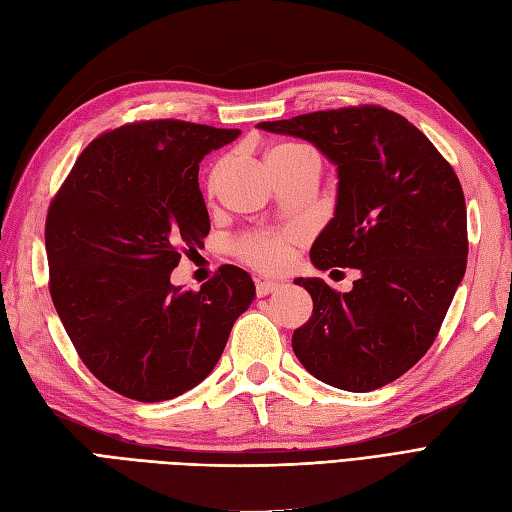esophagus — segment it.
<instances>
[{
	"mask_svg": "<svg viewBox=\"0 0 512 512\" xmlns=\"http://www.w3.org/2000/svg\"><path fill=\"white\" fill-rule=\"evenodd\" d=\"M280 286H282V284H278V282L260 280V282L256 284V295H258V297H265V295H269V293H276V291H280Z\"/></svg>",
	"mask_w": 512,
	"mask_h": 512,
	"instance_id": "esophagus-1",
	"label": "esophagus"
}]
</instances>
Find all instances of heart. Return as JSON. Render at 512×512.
<instances>
[{
  "mask_svg": "<svg viewBox=\"0 0 512 512\" xmlns=\"http://www.w3.org/2000/svg\"><path fill=\"white\" fill-rule=\"evenodd\" d=\"M304 147H297L291 143L276 145L269 149L267 154V165L276 167L280 162L289 160L297 152H302ZM226 169V162H217V165L210 169L208 176V191H215L221 180V173ZM297 243V234L293 230H254L236 236L232 241V254L241 258L243 263L254 267L265 273H278L289 267L293 260V249Z\"/></svg>",
  "mask_w": 512,
  "mask_h": 512,
  "instance_id": "heart-1",
  "label": "heart"
}]
</instances>
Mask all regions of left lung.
<instances>
[{"label": "left lung", "mask_w": 512, "mask_h": 512, "mask_svg": "<svg viewBox=\"0 0 512 512\" xmlns=\"http://www.w3.org/2000/svg\"><path fill=\"white\" fill-rule=\"evenodd\" d=\"M258 128L299 136L334 162V217L310 260L321 271H360L350 293L319 278L295 280L313 297V315L293 332V352L336 389H380L430 350L465 276L463 186L426 134L382 106L317 110Z\"/></svg>", "instance_id": "1"}]
</instances>
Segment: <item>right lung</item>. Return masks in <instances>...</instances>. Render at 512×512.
Instances as JSON below:
<instances>
[{
  "label": "right lung",
  "mask_w": 512,
  "mask_h": 512,
  "mask_svg": "<svg viewBox=\"0 0 512 512\" xmlns=\"http://www.w3.org/2000/svg\"><path fill=\"white\" fill-rule=\"evenodd\" d=\"M239 134L180 119L128 123L84 147L49 204L56 313L93 376L130 400H173L202 382L256 297L234 265L199 291L169 280L210 232L199 162Z\"/></svg>",
  "instance_id": "obj_1"
}]
</instances>
